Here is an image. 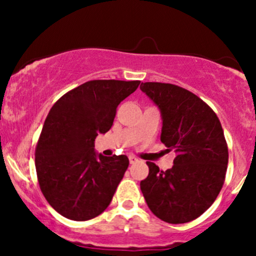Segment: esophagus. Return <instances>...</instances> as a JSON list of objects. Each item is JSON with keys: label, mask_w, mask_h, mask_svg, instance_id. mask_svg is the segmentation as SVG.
<instances>
[{"label": "esophagus", "mask_w": 256, "mask_h": 256, "mask_svg": "<svg viewBox=\"0 0 256 256\" xmlns=\"http://www.w3.org/2000/svg\"><path fill=\"white\" fill-rule=\"evenodd\" d=\"M128 160H130V164H132V165H134V164H137L138 161H140L136 156H132V155L131 156H128Z\"/></svg>", "instance_id": "obj_1"}]
</instances>
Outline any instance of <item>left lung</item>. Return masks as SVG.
I'll return each instance as SVG.
<instances>
[{"label":"left lung","instance_id":"left-lung-1","mask_svg":"<svg viewBox=\"0 0 256 256\" xmlns=\"http://www.w3.org/2000/svg\"><path fill=\"white\" fill-rule=\"evenodd\" d=\"M140 88L160 110L161 142L176 152L167 171L146 162L149 174L140 190L158 218L170 224L189 222L212 206L224 184L228 152L222 124L212 108L189 90L150 82Z\"/></svg>","mask_w":256,"mask_h":256}]
</instances>
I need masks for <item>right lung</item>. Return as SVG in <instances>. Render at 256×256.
I'll list each match as a JSON object with an SVG mask.
<instances>
[{"label":"right lung","mask_w":256,"mask_h":256,"mask_svg":"<svg viewBox=\"0 0 256 256\" xmlns=\"http://www.w3.org/2000/svg\"><path fill=\"white\" fill-rule=\"evenodd\" d=\"M140 83L90 80L64 94L52 107L34 162L44 198L64 218L84 222L110 206L128 158L96 152L95 138L110 131L116 107Z\"/></svg>","instance_id":"obj_1"}]
</instances>
